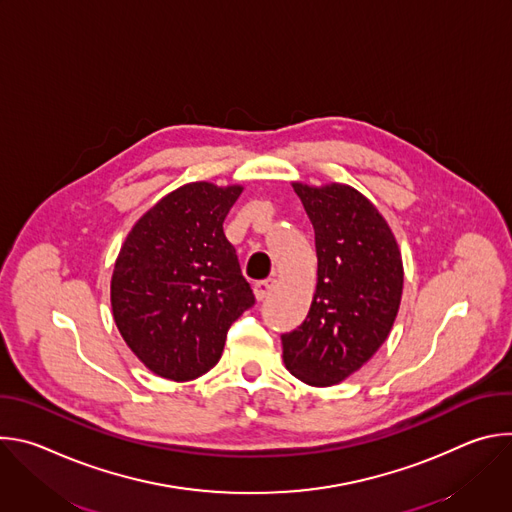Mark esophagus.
Wrapping results in <instances>:
<instances>
[{"label": "esophagus", "mask_w": 512, "mask_h": 512, "mask_svg": "<svg viewBox=\"0 0 512 512\" xmlns=\"http://www.w3.org/2000/svg\"><path fill=\"white\" fill-rule=\"evenodd\" d=\"M273 287H275V279H263V281H257L255 283V298L261 302V300H265L271 291H273Z\"/></svg>", "instance_id": "1"}]
</instances>
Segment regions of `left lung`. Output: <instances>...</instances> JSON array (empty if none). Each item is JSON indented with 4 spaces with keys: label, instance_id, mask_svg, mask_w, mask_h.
I'll use <instances>...</instances> for the list:
<instances>
[{
    "label": "left lung",
    "instance_id": "8db88e82",
    "mask_svg": "<svg viewBox=\"0 0 512 512\" xmlns=\"http://www.w3.org/2000/svg\"><path fill=\"white\" fill-rule=\"evenodd\" d=\"M316 233L318 283L302 326L281 336L287 371L330 387L381 348L399 312L403 263L375 204L346 184L294 182Z\"/></svg>",
    "mask_w": 512,
    "mask_h": 512
}]
</instances>
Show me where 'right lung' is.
Masks as SVG:
<instances>
[{
  "mask_svg": "<svg viewBox=\"0 0 512 512\" xmlns=\"http://www.w3.org/2000/svg\"><path fill=\"white\" fill-rule=\"evenodd\" d=\"M243 186L184 184L129 231L111 277L115 324L158 377L208 373L231 324L255 304L235 247L223 231Z\"/></svg>",
  "mask_w": 512,
  "mask_h": 512,
  "instance_id": "obj_1",
  "label": "right lung"
}]
</instances>
